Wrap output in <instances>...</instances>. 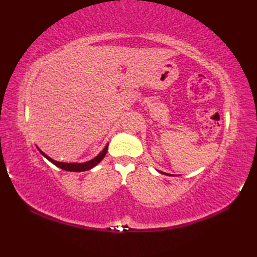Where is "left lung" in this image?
Returning a JSON list of instances; mask_svg holds the SVG:
<instances>
[{
  "mask_svg": "<svg viewBox=\"0 0 257 257\" xmlns=\"http://www.w3.org/2000/svg\"><path fill=\"white\" fill-rule=\"evenodd\" d=\"M161 173H163V172H161ZM163 174H167V176H171V174H168V173H163Z\"/></svg>",
  "mask_w": 257,
  "mask_h": 257,
  "instance_id": "1",
  "label": "left lung"
}]
</instances>
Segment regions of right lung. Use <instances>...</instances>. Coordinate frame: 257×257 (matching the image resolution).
Masks as SVG:
<instances>
[{
	"label": "right lung",
	"mask_w": 257,
	"mask_h": 257,
	"mask_svg": "<svg viewBox=\"0 0 257 257\" xmlns=\"http://www.w3.org/2000/svg\"><path fill=\"white\" fill-rule=\"evenodd\" d=\"M40 150V149H38ZM107 150H108V145L103 148V150L100 152L99 155H98L96 158H94V159L90 160V161H87V162H84V163H67V162H58V161H55L53 160L52 158H50L48 156H46L44 152L41 151V154L44 156L47 160H50L53 165H55L56 167L63 169V170H66V171H73V172H81V171H87V170H90L91 168H94L95 166H97L98 163H99L102 159L103 157L106 156L107 154Z\"/></svg>",
	"instance_id": "obj_1"
}]
</instances>
